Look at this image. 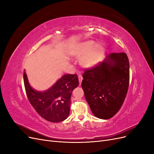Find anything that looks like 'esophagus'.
Returning <instances> with one entry per match:
<instances>
[{"label": "esophagus", "instance_id": "1", "mask_svg": "<svg viewBox=\"0 0 154 154\" xmlns=\"http://www.w3.org/2000/svg\"><path fill=\"white\" fill-rule=\"evenodd\" d=\"M78 80H79V83H80V85L82 83V82L83 80V77H82V74H79L78 75Z\"/></svg>", "mask_w": 154, "mask_h": 154}]
</instances>
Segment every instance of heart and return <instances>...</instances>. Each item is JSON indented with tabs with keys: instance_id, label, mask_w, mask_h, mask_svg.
Returning <instances> with one entry per match:
<instances>
[{
	"instance_id": "obj_1",
	"label": "heart",
	"mask_w": 154,
	"mask_h": 154,
	"mask_svg": "<svg viewBox=\"0 0 154 154\" xmlns=\"http://www.w3.org/2000/svg\"><path fill=\"white\" fill-rule=\"evenodd\" d=\"M104 54L103 46L97 45L94 41L89 40L78 45L74 55L81 58L82 65L85 67H92L98 63Z\"/></svg>"
}]
</instances>
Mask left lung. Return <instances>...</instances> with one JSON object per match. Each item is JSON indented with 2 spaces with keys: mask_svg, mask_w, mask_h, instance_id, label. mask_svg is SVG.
Returning a JSON list of instances; mask_svg holds the SVG:
<instances>
[{
  "mask_svg": "<svg viewBox=\"0 0 154 154\" xmlns=\"http://www.w3.org/2000/svg\"><path fill=\"white\" fill-rule=\"evenodd\" d=\"M83 78L82 87L93 114L103 119L112 118L122 107L128 89L127 54L110 53L103 62L86 69Z\"/></svg>",
  "mask_w": 154,
  "mask_h": 154,
  "instance_id": "1",
  "label": "left lung"
}]
</instances>
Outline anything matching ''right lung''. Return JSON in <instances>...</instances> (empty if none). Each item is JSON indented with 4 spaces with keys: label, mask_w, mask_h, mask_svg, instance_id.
<instances>
[{
    "label": "right lung",
    "mask_w": 154,
    "mask_h": 154,
    "mask_svg": "<svg viewBox=\"0 0 154 154\" xmlns=\"http://www.w3.org/2000/svg\"><path fill=\"white\" fill-rule=\"evenodd\" d=\"M24 83L29 101L42 118L53 123L61 122L67 118L72 92L79 85L76 74H65L44 92L31 88L25 71Z\"/></svg>",
    "instance_id": "add662e5"
}]
</instances>
